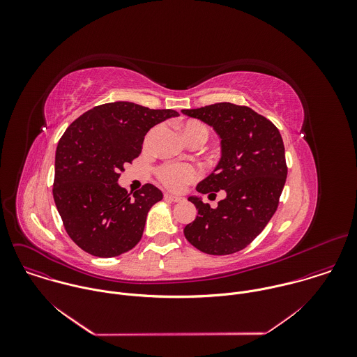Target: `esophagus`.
<instances>
[{"label": "esophagus", "mask_w": 357, "mask_h": 357, "mask_svg": "<svg viewBox=\"0 0 357 357\" xmlns=\"http://www.w3.org/2000/svg\"><path fill=\"white\" fill-rule=\"evenodd\" d=\"M163 197H165L166 201H170V202H180V201H183V198L174 197V195H172V194H165Z\"/></svg>", "instance_id": "obj_1"}]
</instances>
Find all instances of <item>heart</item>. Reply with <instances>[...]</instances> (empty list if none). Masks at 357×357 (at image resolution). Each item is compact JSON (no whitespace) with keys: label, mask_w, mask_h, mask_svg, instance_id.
<instances>
[{"label":"heart","mask_w":357,"mask_h":357,"mask_svg":"<svg viewBox=\"0 0 357 357\" xmlns=\"http://www.w3.org/2000/svg\"><path fill=\"white\" fill-rule=\"evenodd\" d=\"M178 129L187 143H201L208 139V129L201 121L188 119L178 123ZM159 181L172 191H180L185 184L198 177V170L188 163H167L156 172Z\"/></svg>","instance_id":"heart-1"}]
</instances>
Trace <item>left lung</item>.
I'll return each instance as SVG.
<instances>
[{"label": "left lung", "mask_w": 357, "mask_h": 357, "mask_svg": "<svg viewBox=\"0 0 357 357\" xmlns=\"http://www.w3.org/2000/svg\"><path fill=\"white\" fill-rule=\"evenodd\" d=\"M181 112L211 126L221 140V158L198 192H225L215 208L198 197L188 198L198 215L184 235L206 255L236 253L255 241L278 208L287 177L282 136L269 119L245 105L215 102Z\"/></svg>", "instance_id": "1"}]
</instances>
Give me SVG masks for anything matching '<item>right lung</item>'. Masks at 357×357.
<instances>
[{"mask_svg":"<svg viewBox=\"0 0 357 357\" xmlns=\"http://www.w3.org/2000/svg\"><path fill=\"white\" fill-rule=\"evenodd\" d=\"M173 116H178L174 109L107 102L82 114L61 136L53 199L68 236L84 252L116 257L140 242L147 214L163 195L146 184L130 197L118 178L142 153L147 132Z\"/></svg>","mask_w":357,"mask_h":357,"instance_id":"obj_1","label":"right lung"}]
</instances>
